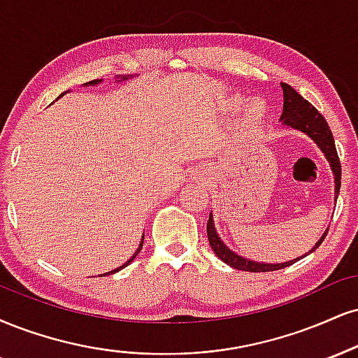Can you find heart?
I'll use <instances>...</instances> for the list:
<instances>
[{
  "instance_id": "obj_1",
  "label": "heart",
  "mask_w": 358,
  "mask_h": 358,
  "mask_svg": "<svg viewBox=\"0 0 358 358\" xmlns=\"http://www.w3.org/2000/svg\"><path fill=\"white\" fill-rule=\"evenodd\" d=\"M264 111H265V106L264 103L260 101H252L250 105L247 106V110H245V113L250 120H260L262 116H264Z\"/></svg>"
}]
</instances>
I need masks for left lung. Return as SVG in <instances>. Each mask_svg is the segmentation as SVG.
Here are the masks:
<instances>
[{"label":"left lung","mask_w":358,"mask_h":358,"mask_svg":"<svg viewBox=\"0 0 358 358\" xmlns=\"http://www.w3.org/2000/svg\"><path fill=\"white\" fill-rule=\"evenodd\" d=\"M282 88H283V113L280 116V120H282V123L285 124V127H290L294 128V130L302 131L307 136L312 138V140L317 143L318 148L322 150V153L325 155L327 162L330 163L331 171H334L335 198H337L338 190H340V178H342V168H340L337 148H335L334 135H331L329 124H327L324 116L318 113L315 106L305 100L303 96H300V94L296 93L290 85L282 83ZM327 231H329V228H327L325 234L322 235V238L318 240L315 247L310 250L308 253L315 252V250L320 247V243L324 242V238L327 236ZM206 235H208L210 247H212L215 255L220 258L222 262H225L227 265L234 266L236 270H243V272H273V270L285 268V266L295 264V262H299L300 258H302V257L294 258V260L283 262V264H258V262L248 260V258L236 255L235 252H231V250L222 242L220 236H218L217 230H215L212 213H210L208 223H206ZM308 253H305L303 257H307Z\"/></svg>","instance_id":"1"}]
</instances>
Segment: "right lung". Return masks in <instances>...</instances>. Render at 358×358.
Returning a JSON list of instances; mask_svg holds the SVG:
<instances>
[{
	"label": "right lung",
	"instance_id": "1",
	"mask_svg": "<svg viewBox=\"0 0 358 358\" xmlns=\"http://www.w3.org/2000/svg\"><path fill=\"white\" fill-rule=\"evenodd\" d=\"M120 80H128V76H118V81H120ZM98 83H101V80H93V81H88V83H85V86H88V85H98ZM141 247H143V238H141V243H140V247H138V250H136V252H135V255H133V257L130 258V260H128V262H127V264H124V265H122V266H118V268L111 270V272H106L105 275H110V273H116V272H120V270H122V268H124V266H127V265H130V264H131V262H133V260H135V257L138 255V253H140V250H141Z\"/></svg>",
	"mask_w": 358,
	"mask_h": 358
}]
</instances>
